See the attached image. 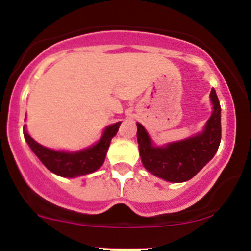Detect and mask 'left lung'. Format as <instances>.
I'll list each match as a JSON object with an SVG mask.
<instances>
[{"label":"left lung","instance_id":"8db88e82","mask_svg":"<svg viewBox=\"0 0 251 251\" xmlns=\"http://www.w3.org/2000/svg\"><path fill=\"white\" fill-rule=\"evenodd\" d=\"M210 102L211 115L201 132L163 146L154 143L144 126L136 123L141 160L148 173L164 181L181 183L193 178L214 158L221 142V107L214 88Z\"/></svg>","mask_w":251,"mask_h":251}]
</instances>
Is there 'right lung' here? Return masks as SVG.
<instances>
[{"label": "right lung", "instance_id": "1", "mask_svg": "<svg viewBox=\"0 0 251 251\" xmlns=\"http://www.w3.org/2000/svg\"><path fill=\"white\" fill-rule=\"evenodd\" d=\"M26 120V116H25ZM121 121L108 125L103 130L100 138L92 146L80 151H55L47 148L36 142L29 135L26 125H24V138L30 149L50 171L60 177L75 178L83 175L92 174L103 165L109 149L111 138L116 135Z\"/></svg>", "mask_w": 251, "mask_h": 251}]
</instances>
